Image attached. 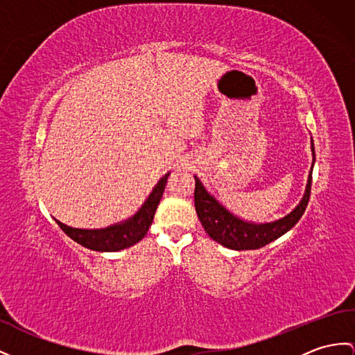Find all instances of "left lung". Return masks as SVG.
<instances>
[{
    "mask_svg": "<svg viewBox=\"0 0 355 355\" xmlns=\"http://www.w3.org/2000/svg\"><path fill=\"white\" fill-rule=\"evenodd\" d=\"M312 168L315 164V148L312 140ZM312 168L309 173L307 185L304 196H302L301 202L297 205L295 209L286 217L280 220H275L271 223H250L245 220H241L235 214H232L227 207H224L217 198H215L205 185L202 180L196 178V189H194V205L197 217L200 220L203 229L206 230L214 241L218 244L227 247L230 250H257L265 247L266 244L272 243L277 238H280L284 233L289 232L300 218L304 214L309 198H310V189H312Z\"/></svg>",
    "mask_w": 355,
    "mask_h": 355,
    "instance_id": "8db88e82",
    "label": "left lung"
}]
</instances>
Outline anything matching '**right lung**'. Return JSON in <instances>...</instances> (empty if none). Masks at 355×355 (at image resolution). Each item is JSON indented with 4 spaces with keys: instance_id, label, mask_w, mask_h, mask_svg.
I'll return each instance as SVG.
<instances>
[{
    "instance_id": "add662e5",
    "label": "right lung",
    "mask_w": 355,
    "mask_h": 355,
    "mask_svg": "<svg viewBox=\"0 0 355 355\" xmlns=\"http://www.w3.org/2000/svg\"><path fill=\"white\" fill-rule=\"evenodd\" d=\"M168 176L170 173L162 176L140 209L131 218L122 223H116L103 229H75L66 226L58 220L55 221L69 238H72L75 243L85 248L94 250V252H120V250L140 243L146 236L161 202L164 189H166Z\"/></svg>"
}]
</instances>
